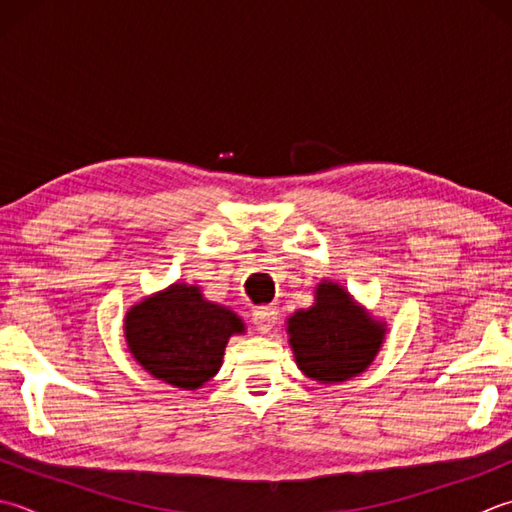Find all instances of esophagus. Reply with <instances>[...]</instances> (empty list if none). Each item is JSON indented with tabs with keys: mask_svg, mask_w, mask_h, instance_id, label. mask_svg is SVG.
<instances>
[{
	"mask_svg": "<svg viewBox=\"0 0 512 512\" xmlns=\"http://www.w3.org/2000/svg\"><path fill=\"white\" fill-rule=\"evenodd\" d=\"M253 322L259 333H270L277 324V308L275 306H259L253 313Z\"/></svg>",
	"mask_w": 512,
	"mask_h": 512,
	"instance_id": "esophagus-1",
	"label": "esophagus"
}]
</instances>
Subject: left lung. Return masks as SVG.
<instances>
[{"mask_svg":"<svg viewBox=\"0 0 512 512\" xmlns=\"http://www.w3.org/2000/svg\"><path fill=\"white\" fill-rule=\"evenodd\" d=\"M290 346L297 366L317 382H344L373 362L384 326L350 302L344 288L322 284L317 304L288 319Z\"/></svg>","mask_w":512,"mask_h":512,"instance_id":"obj_1","label":"left lung"}]
</instances>
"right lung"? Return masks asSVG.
Returning <instances> with one entry per match:
<instances>
[{
  "label": "right lung",
  "mask_w": 512,
  "mask_h": 512,
  "mask_svg": "<svg viewBox=\"0 0 512 512\" xmlns=\"http://www.w3.org/2000/svg\"><path fill=\"white\" fill-rule=\"evenodd\" d=\"M124 330L130 353L150 375L195 390L217 373L228 337L244 324L233 310L206 302L197 286L175 284L130 308Z\"/></svg>",
  "instance_id": "add662e5"
}]
</instances>
